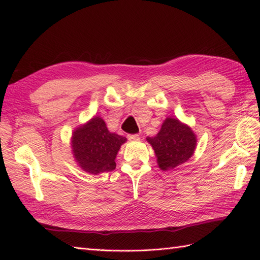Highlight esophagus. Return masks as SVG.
Masks as SVG:
<instances>
[{"mask_svg":"<svg viewBox=\"0 0 260 260\" xmlns=\"http://www.w3.org/2000/svg\"><path fill=\"white\" fill-rule=\"evenodd\" d=\"M127 139L129 141H139L140 140V135L139 134H132L127 136Z\"/></svg>","mask_w":260,"mask_h":260,"instance_id":"34e87169","label":"esophagus"}]
</instances>
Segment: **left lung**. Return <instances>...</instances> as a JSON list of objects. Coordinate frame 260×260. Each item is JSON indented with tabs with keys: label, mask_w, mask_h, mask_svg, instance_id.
Listing matches in <instances>:
<instances>
[{
	"label": "left lung",
	"mask_w": 260,
	"mask_h": 260,
	"mask_svg": "<svg viewBox=\"0 0 260 260\" xmlns=\"http://www.w3.org/2000/svg\"><path fill=\"white\" fill-rule=\"evenodd\" d=\"M155 153L158 168L162 171L173 170L192 157L197 147V136L189 125L178 118L167 117L158 133L147 137Z\"/></svg>",
	"instance_id": "left-lung-1"
}]
</instances>
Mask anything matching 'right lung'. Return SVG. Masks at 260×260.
Instances as JSON below:
<instances>
[{
  "instance_id": "add662e5",
  "label": "right lung",
  "mask_w": 260,
  "mask_h": 260,
  "mask_svg": "<svg viewBox=\"0 0 260 260\" xmlns=\"http://www.w3.org/2000/svg\"><path fill=\"white\" fill-rule=\"evenodd\" d=\"M126 141V137L109 132L101 116H93L73 132L71 153L82 171L99 174L115 170L116 155Z\"/></svg>"
}]
</instances>
